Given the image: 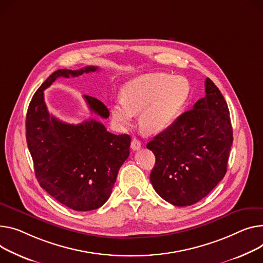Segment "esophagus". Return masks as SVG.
Wrapping results in <instances>:
<instances>
[{
  "instance_id": "esophagus-1",
  "label": "esophagus",
  "mask_w": 263,
  "mask_h": 263,
  "mask_svg": "<svg viewBox=\"0 0 263 263\" xmlns=\"http://www.w3.org/2000/svg\"><path fill=\"white\" fill-rule=\"evenodd\" d=\"M141 147H142L141 142H139L138 139H136V138H133L131 141V149L135 151V150H138Z\"/></svg>"
}]
</instances>
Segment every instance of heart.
Listing matches in <instances>:
<instances>
[{
  "instance_id": "heart-1",
  "label": "heart",
  "mask_w": 263,
  "mask_h": 263,
  "mask_svg": "<svg viewBox=\"0 0 263 263\" xmlns=\"http://www.w3.org/2000/svg\"><path fill=\"white\" fill-rule=\"evenodd\" d=\"M190 91V84L184 77L163 73L136 77L122 86L121 100L111 104L112 121L118 128H127L133 116L141 113L139 125L145 133H162L183 112Z\"/></svg>"
}]
</instances>
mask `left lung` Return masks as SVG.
<instances>
[{
  "instance_id": "obj_1",
  "label": "left lung",
  "mask_w": 263,
  "mask_h": 263,
  "mask_svg": "<svg viewBox=\"0 0 263 263\" xmlns=\"http://www.w3.org/2000/svg\"><path fill=\"white\" fill-rule=\"evenodd\" d=\"M205 93L191 110L147 144L155 155L151 184L174 206H189L205 198L227 170L233 144L230 110L209 78Z\"/></svg>"
}]
</instances>
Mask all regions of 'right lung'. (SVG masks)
I'll use <instances>...</instances> for the list:
<instances>
[{"label": "right lung", "instance_id": "add662e5", "mask_svg": "<svg viewBox=\"0 0 263 263\" xmlns=\"http://www.w3.org/2000/svg\"><path fill=\"white\" fill-rule=\"evenodd\" d=\"M96 71L97 66L58 69L34 93L26 114V141L40 186L77 212L94 211L108 201L118 170L130 154L131 138L108 132L95 119L78 125L59 120L46 108L44 90L59 77ZM83 97L92 113L109 117V110L100 100Z\"/></svg>", "mask_w": 263, "mask_h": 263}]
</instances>
